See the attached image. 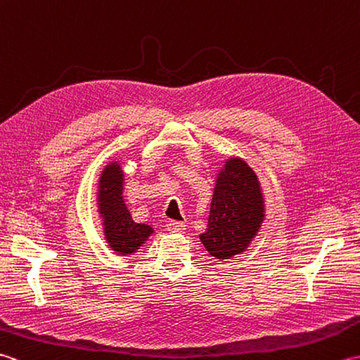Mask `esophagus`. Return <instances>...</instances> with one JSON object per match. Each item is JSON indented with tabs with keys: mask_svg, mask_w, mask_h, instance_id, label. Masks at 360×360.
<instances>
[{
	"mask_svg": "<svg viewBox=\"0 0 360 360\" xmlns=\"http://www.w3.org/2000/svg\"><path fill=\"white\" fill-rule=\"evenodd\" d=\"M167 231L172 233H182L186 231V224L181 223V221H168L167 223Z\"/></svg>",
	"mask_w": 360,
	"mask_h": 360,
	"instance_id": "esophagus-1",
	"label": "esophagus"
}]
</instances>
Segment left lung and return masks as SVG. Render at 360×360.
<instances>
[{"instance_id": "8db88e82", "label": "left lung", "mask_w": 360, "mask_h": 360, "mask_svg": "<svg viewBox=\"0 0 360 360\" xmlns=\"http://www.w3.org/2000/svg\"><path fill=\"white\" fill-rule=\"evenodd\" d=\"M264 204L257 174L241 159H229L219 173L201 241L209 254L227 259L246 250L263 223Z\"/></svg>"}]
</instances>
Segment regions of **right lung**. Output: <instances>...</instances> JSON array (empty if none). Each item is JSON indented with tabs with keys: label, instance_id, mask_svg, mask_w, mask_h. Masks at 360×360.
I'll return each mask as SVG.
<instances>
[{
	"label": "right lung",
	"instance_id": "right-lung-1",
	"mask_svg": "<svg viewBox=\"0 0 360 360\" xmlns=\"http://www.w3.org/2000/svg\"><path fill=\"white\" fill-rule=\"evenodd\" d=\"M124 173L119 164L106 165L101 176V192H98V209L103 217L105 235L110 248L120 255L133 254L136 249L148 240L153 229L147 224H137L124 204L122 198Z\"/></svg>",
	"mask_w": 360,
	"mask_h": 360
}]
</instances>
